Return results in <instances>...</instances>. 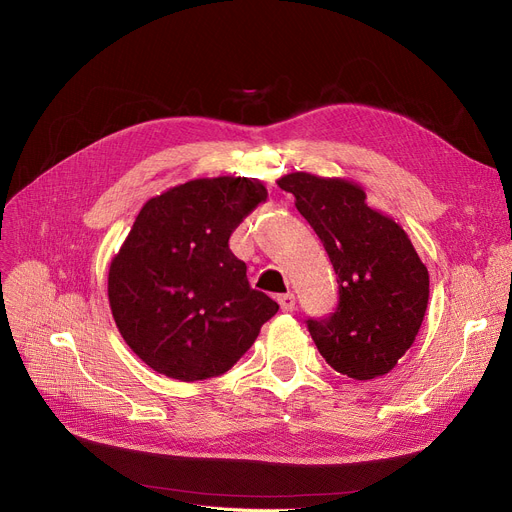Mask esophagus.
<instances>
[{
	"label": "esophagus",
	"instance_id": "obj_1",
	"mask_svg": "<svg viewBox=\"0 0 512 512\" xmlns=\"http://www.w3.org/2000/svg\"><path fill=\"white\" fill-rule=\"evenodd\" d=\"M278 303H280V309H282L284 313L294 311V294H292V292L280 294V297H278Z\"/></svg>",
	"mask_w": 512,
	"mask_h": 512
}]
</instances>
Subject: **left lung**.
I'll return each instance as SVG.
<instances>
[{
    "instance_id": "8db88e82",
    "label": "left lung",
    "mask_w": 512,
    "mask_h": 512,
    "mask_svg": "<svg viewBox=\"0 0 512 512\" xmlns=\"http://www.w3.org/2000/svg\"><path fill=\"white\" fill-rule=\"evenodd\" d=\"M278 186L297 199L294 205L324 242L336 272V311L307 319L317 351L353 380L386 375L421 328L427 267L407 232L367 205L359 184L294 172Z\"/></svg>"
}]
</instances>
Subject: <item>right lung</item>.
Here are the masks:
<instances>
[{
    "instance_id": "right-lung-1",
    "label": "right lung",
    "mask_w": 512,
    "mask_h": 512,
    "mask_svg": "<svg viewBox=\"0 0 512 512\" xmlns=\"http://www.w3.org/2000/svg\"><path fill=\"white\" fill-rule=\"evenodd\" d=\"M265 199L255 178H197L139 211L112 259L107 294L122 338L153 371L180 382L222 375L278 313L228 247Z\"/></svg>"
}]
</instances>
